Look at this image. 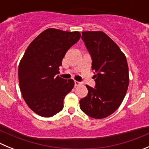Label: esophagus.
Listing matches in <instances>:
<instances>
[{
  "instance_id": "1",
  "label": "esophagus",
  "mask_w": 149,
  "mask_h": 149,
  "mask_svg": "<svg viewBox=\"0 0 149 149\" xmlns=\"http://www.w3.org/2000/svg\"><path fill=\"white\" fill-rule=\"evenodd\" d=\"M81 82H78V81H74V86H79V85H81Z\"/></svg>"
}]
</instances>
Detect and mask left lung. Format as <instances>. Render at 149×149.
<instances>
[{"label":"left lung","mask_w":149,"mask_h":149,"mask_svg":"<svg viewBox=\"0 0 149 149\" xmlns=\"http://www.w3.org/2000/svg\"><path fill=\"white\" fill-rule=\"evenodd\" d=\"M81 39L92 57L95 88L86 85L88 94L80 107L93 119H104L119 108L129 84L128 65L119 46L102 31L82 32Z\"/></svg>","instance_id":"8db88e82"}]
</instances>
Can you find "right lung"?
<instances>
[{
  "instance_id": "1",
  "label": "right lung",
  "mask_w": 149,
  "mask_h": 149,
  "mask_svg": "<svg viewBox=\"0 0 149 149\" xmlns=\"http://www.w3.org/2000/svg\"><path fill=\"white\" fill-rule=\"evenodd\" d=\"M80 38L78 31L48 28L27 47L18 65L19 86L24 100L38 115L51 117L63 110L74 82L56 74L65 53Z\"/></svg>"
}]
</instances>
